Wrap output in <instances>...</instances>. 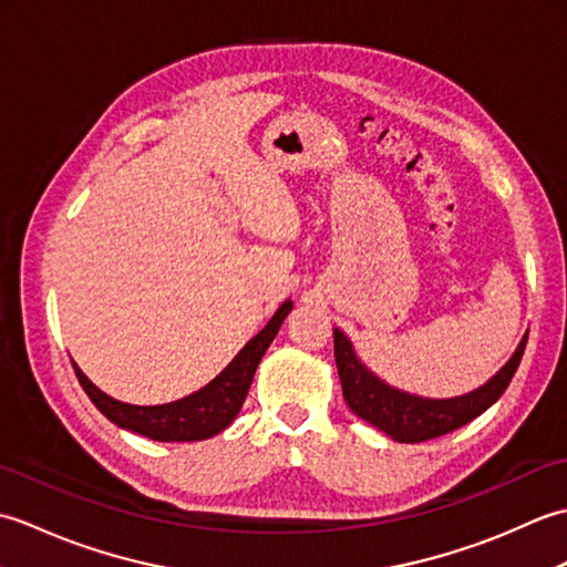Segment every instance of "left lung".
Returning <instances> with one entry per match:
<instances>
[{
	"label": "left lung",
	"instance_id": "left-lung-1",
	"mask_svg": "<svg viewBox=\"0 0 567 567\" xmlns=\"http://www.w3.org/2000/svg\"><path fill=\"white\" fill-rule=\"evenodd\" d=\"M526 339L528 336H524L509 363L495 378L480 390L455 396V400H424V396L406 394L384 384L360 363L353 346L339 329L333 331V355L348 406L394 441L421 443L465 426L467 421H473L495 404L509 388L514 372L522 363Z\"/></svg>",
	"mask_w": 567,
	"mask_h": 567
}]
</instances>
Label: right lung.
I'll return each instance as SVG.
<instances>
[{
    "label": "right lung",
    "instance_id": "add662e5",
    "mask_svg": "<svg viewBox=\"0 0 567 567\" xmlns=\"http://www.w3.org/2000/svg\"><path fill=\"white\" fill-rule=\"evenodd\" d=\"M292 302H285L280 309L275 311V317L268 321L258 336L244 346L228 368L219 372L207 388L199 392L183 396V400L171 402V404H155V406H136V404H124L114 400V396L104 394L102 390L94 388V384L82 375V370L75 368V375L82 384V390L87 392L92 404L100 409V412L114 421L116 426L136 431L141 436H148L153 441H202L212 439L216 433L224 431L240 406L246 402L248 388L256 375V368L260 358L268 351L272 343L275 333L280 331L285 317L290 315Z\"/></svg>",
    "mask_w": 567,
    "mask_h": 567
}]
</instances>
